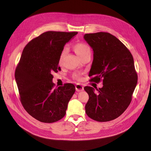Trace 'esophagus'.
<instances>
[{
	"label": "esophagus",
	"instance_id": "1",
	"mask_svg": "<svg viewBox=\"0 0 151 151\" xmlns=\"http://www.w3.org/2000/svg\"><path fill=\"white\" fill-rule=\"evenodd\" d=\"M76 91L77 92H81V91H84V87H83L82 85L78 84L76 86Z\"/></svg>",
	"mask_w": 151,
	"mask_h": 151
}]
</instances>
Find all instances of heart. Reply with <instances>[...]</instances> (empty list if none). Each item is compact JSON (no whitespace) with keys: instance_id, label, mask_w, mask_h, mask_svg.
Instances as JSON below:
<instances>
[{"instance_id":"heart-1","label":"heart","mask_w":151,"mask_h":151,"mask_svg":"<svg viewBox=\"0 0 151 151\" xmlns=\"http://www.w3.org/2000/svg\"><path fill=\"white\" fill-rule=\"evenodd\" d=\"M73 49L75 51V52L79 55L80 58H82L83 56H84L88 53H91V48L87 44L85 43H77L73 46ZM66 49H63L60 54L59 55V64L61 65L62 64V62H63L64 58L65 55L66 54ZM74 79L79 81L81 79V73L80 72H76V73H74L73 75Z\"/></svg>"}]
</instances>
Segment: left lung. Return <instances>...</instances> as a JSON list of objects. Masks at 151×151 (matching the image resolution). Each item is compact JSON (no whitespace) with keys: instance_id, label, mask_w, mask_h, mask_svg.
<instances>
[{"instance_id":"obj_1","label":"left lung","mask_w":151,"mask_h":151,"mask_svg":"<svg viewBox=\"0 0 151 151\" xmlns=\"http://www.w3.org/2000/svg\"><path fill=\"white\" fill-rule=\"evenodd\" d=\"M84 38L93 51L91 81L103 82L102 88L84 87L89 97L86 112L98 122L114 120L129 106L137 85L133 57L122 42L108 32L86 34Z\"/></svg>"}]
</instances>
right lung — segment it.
I'll use <instances>...</instances> for the list:
<instances>
[{
	"mask_svg": "<svg viewBox=\"0 0 151 151\" xmlns=\"http://www.w3.org/2000/svg\"><path fill=\"white\" fill-rule=\"evenodd\" d=\"M77 33L48 31L30 40L22 51L15 71L20 100L25 110L40 122H55L65 115L76 88L70 83L54 87L52 74L60 70L61 51Z\"/></svg>",
	"mask_w": 151,
	"mask_h": 151,
	"instance_id": "1",
	"label": "right lung"
}]
</instances>
